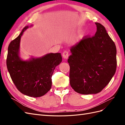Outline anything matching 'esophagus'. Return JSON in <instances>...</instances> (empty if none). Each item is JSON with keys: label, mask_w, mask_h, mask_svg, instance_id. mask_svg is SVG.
Wrapping results in <instances>:
<instances>
[{"label": "esophagus", "mask_w": 125, "mask_h": 125, "mask_svg": "<svg viewBox=\"0 0 125 125\" xmlns=\"http://www.w3.org/2000/svg\"><path fill=\"white\" fill-rule=\"evenodd\" d=\"M62 56L65 59H67L68 58V56H69L68 52L67 51H64L62 53Z\"/></svg>", "instance_id": "obj_1"}]
</instances>
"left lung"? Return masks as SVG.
Instances as JSON below:
<instances>
[{
    "label": "left lung",
    "instance_id": "1",
    "mask_svg": "<svg viewBox=\"0 0 125 125\" xmlns=\"http://www.w3.org/2000/svg\"><path fill=\"white\" fill-rule=\"evenodd\" d=\"M94 36H85L70 49L68 59L71 86L82 94L100 92L114 75L117 67L116 47L103 25L95 23Z\"/></svg>",
    "mask_w": 125,
    "mask_h": 125
}]
</instances>
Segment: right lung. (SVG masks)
<instances>
[{
	"mask_svg": "<svg viewBox=\"0 0 125 125\" xmlns=\"http://www.w3.org/2000/svg\"><path fill=\"white\" fill-rule=\"evenodd\" d=\"M29 28L10 42L8 48L7 67L11 79L19 91L29 96L45 95L52 87V77L55 67L62 61L60 53H50L41 58L22 60L19 56L21 37Z\"/></svg>",
	"mask_w": 125,
	"mask_h": 125,
	"instance_id": "right-lung-1",
	"label": "right lung"
}]
</instances>
